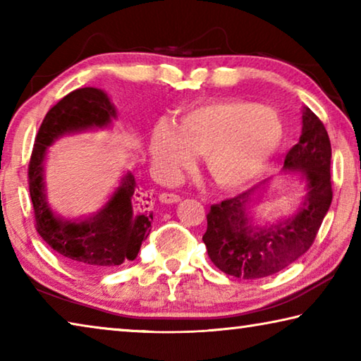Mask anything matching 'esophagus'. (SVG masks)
<instances>
[{"mask_svg":"<svg viewBox=\"0 0 361 361\" xmlns=\"http://www.w3.org/2000/svg\"><path fill=\"white\" fill-rule=\"evenodd\" d=\"M159 200H161L162 204H176V202H180L181 197L176 194H172V192H162L161 195H159Z\"/></svg>","mask_w":361,"mask_h":361,"instance_id":"1","label":"esophagus"}]
</instances>
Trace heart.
Instances as JSON below:
<instances>
[{"label": "heart", "mask_w": 361, "mask_h": 361, "mask_svg": "<svg viewBox=\"0 0 361 361\" xmlns=\"http://www.w3.org/2000/svg\"><path fill=\"white\" fill-rule=\"evenodd\" d=\"M285 126L276 109L253 102L221 100L188 111L175 127L159 122L151 133L152 161L169 176L205 154L216 185L242 188L264 172L283 142Z\"/></svg>", "instance_id": "heart-1"}]
</instances>
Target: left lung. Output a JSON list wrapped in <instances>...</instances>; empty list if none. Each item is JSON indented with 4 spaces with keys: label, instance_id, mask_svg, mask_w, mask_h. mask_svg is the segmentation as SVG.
<instances>
[{
    "label": "left lung",
    "instance_id": "8db88e82",
    "mask_svg": "<svg viewBox=\"0 0 361 361\" xmlns=\"http://www.w3.org/2000/svg\"><path fill=\"white\" fill-rule=\"evenodd\" d=\"M331 143L323 122L302 108L299 142L285 157L283 172L299 173L305 195L295 215L266 226L255 224L252 209L261 202L267 181L212 205L202 240L219 271L237 279L274 276L312 247L333 200Z\"/></svg>",
    "mask_w": 361,
    "mask_h": 361
}]
</instances>
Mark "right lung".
I'll use <instances>...</instances> for the list:
<instances>
[{"mask_svg":"<svg viewBox=\"0 0 361 361\" xmlns=\"http://www.w3.org/2000/svg\"><path fill=\"white\" fill-rule=\"evenodd\" d=\"M118 118L106 92L82 87L49 109L35 140L28 166L36 231L49 247L82 267H113L137 258L151 231L149 194L137 188L130 172L99 212L82 218H62L47 202L44 162L49 146L70 133L106 129Z\"/></svg>","mask_w":361,"mask_h":361,"instance_id":"obj_1","label":"right lung"}]
</instances>
